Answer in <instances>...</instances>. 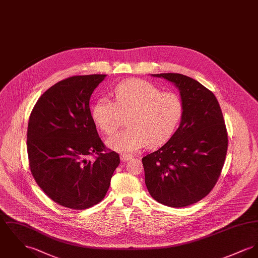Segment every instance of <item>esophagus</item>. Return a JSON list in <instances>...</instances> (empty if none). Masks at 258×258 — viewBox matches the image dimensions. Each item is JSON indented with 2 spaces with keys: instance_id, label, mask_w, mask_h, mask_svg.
I'll list each match as a JSON object with an SVG mask.
<instances>
[{
  "instance_id": "34e87169",
  "label": "esophagus",
  "mask_w": 258,
  "mask_h": 258,
  "mask_svg": "<svg viewBox=\"0 0 258 258\" xmlns=\"http://www.w3.org/2000/svg\"><path fill=\"white\" fill-rule=\"evenodd\" d=\"M120 158L122 161H128V160H130L132 158V156L128 155H121Z\"/></svg>"
}]
</instances>
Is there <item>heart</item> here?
Masks as SVG:
<instances>
[{"label":"heart","mask_w":258,"mask_h":258,"mask_svg":"<svg viewBox=\"0 0 258 258\" xmlns=\"http://www.w3.org/2000/svg\"><path fill=\"white\" fill-rule=\"evenodd\" d=\"M114 103L102 97L93 104L91 114L96 126L111 136L125 116L124 130L107 141V146L121 154H131L143 147L156 148L166 143L175 132L184 111L180 96L161 92L142 79H129L112 91Z\"/></svg>","instance_id":"heart-1"}]
</instances>
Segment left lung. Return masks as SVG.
I'll return each mask as SVG.
<instances>
[{"label": "left lung", "instance_id": "1", "mask_svg": "<svg viewBox=\"0 0 258 258\" xmlns=\"http://www.w3.org/2000/svg\"><path fill=\"white\" fill-rule=\"evenodd\" d=\"M180 91L184 111L179 128L159 150L142 158L145 183L161 205L184 207L213 189L223 168L228 133L214 94L179 73L152 74Z\"/></svg>", "mask_w": 258, "mask_h": 258}]
</instances>
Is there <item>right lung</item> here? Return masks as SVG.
I'll return each mask as SVG.
<instances>
[{
    "mask_svg": "<svg viewBox=\"0 0 258 258\" xmlns=\"http://www.w3.org/2000/svg\"><path fill=\"white\" fill-rule=\"evenodd\" d=\"M105 76L63 79L49 88L31 111L29 168L37 185L59 206L82 210L102 202L120 163L119 155L99 137L90 110V98Z\"/></svg>",
    "mask_w": 258,
    "mask_h": 258,
    "instance_id": "obj_1",
    "label": "right lung"
}]
</instances>
